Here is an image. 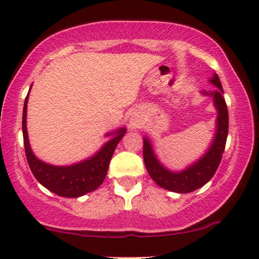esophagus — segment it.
<instances>
[{
    "label": "esophagus",
    "mask_w": 259,
    "mask_h": 259,
    "mask_svg": "<svg viewBox=\"0 0 259 259\" xmlns=\"http://www.w3.org/2000/svg\"><path fill=\"white\" fill-rule=\"evenodd\" d=\"M137 122H139V120H134V122H133V125H137Z\"/></svg>",
    "instance_id": "obj_1"
}]
</instances>
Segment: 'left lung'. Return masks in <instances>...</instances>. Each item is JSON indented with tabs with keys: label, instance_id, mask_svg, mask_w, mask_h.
I'll use <instances>...</instances> for the list:
<instances>
[{
	"label": "left lung",
	"instance_id": "left-lung-1",
	"mask_svg": "<svg viewBox=\"0 0 259 259\" xmlns=\"http://www.w3.org/2000/svg\"><path fill=\"white\" fill-rule=\"evenodd\" d=\"M209 81L213 85H215L218 90L213 92L204 91L202 94L213 97L214 106L218 111L217 132L211 147L208 148V150L200 160L194 162L185 170L178 171V173L177 171H170L167 168H164L155 156L150 141L147 137L143 139L144 164H146L150 178L161 188L177 193L193 192L207 184L218 169L224 149H225L227 133H229V111H227L225 99L223 97L224 90L218 74H213Z\"/></svg>",
	"mask_w": 259,
	"mask_h": 259
}]
</instances>
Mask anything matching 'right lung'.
Returning a JSON list of instances; mask_svg holds the SVG:
<instances>
[{"label": "right lung", "instance_id": "right-lung-1", "mask_svg": "<svg viewBox=\"0 0 259 259\" xmlns=\"http://www.w3.org/2000/svg\"><path fill=\"white\" fill-rule=\"evenodd\" d=\"M28 95L25 99L22 113L23 144H25L27 162L36 180L48 191L65 198H78L97 189L104 181L109 169L110 160L117 144L126 132L125 127H120L115 133L108 134V135H113L112 139L108 141L97 154L88 160L72 165H64V167L45 163L33 154L29 146L26 126Z\"/></svg>", "mask_w": 259, "mask_h": 259}]
</instances>
